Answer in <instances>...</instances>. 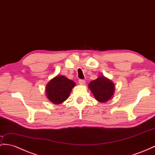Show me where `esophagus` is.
<instances>
[{
  "instance_id": "esophagus-1",
  "label": "esophagus",
  "mask_w": 155,
  "mask_h": 155,
  "mask_svg": "<svg viewBox=\"0 0 155 155\" xmlns=\"http://www.w3.org/2000/svg\"><path fill=\"white\" fill-rule=\"evenodd\" d=\"M78 82L81 85H84L86 83V81H85V80H79Z\"/></svg>"
}]
</instances>
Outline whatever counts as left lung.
<instances>
[{
    "mask_svg": "<svg viewBox=\"0 0 155 155\" xmlns=\"http://www.w3.org/2000/svg\"><path fill=\"white\" fill-rule=\"evenodd\" d=\"M88 88L95 99L102 104L112 98L115 90L113 82L104 75H100L96 80L91 81L88 84Z\"/></svg>",
    "mask_w": 155,
    "mask_h": 155,
    "instance_id": "1",
    "label": "left lung"
}]
</instances>
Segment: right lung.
Here are the masks:
<instances>
[{
  "mask_svg": "<svg viewBox=\"0 0 155 155\" xmlns=\"http://www.w3.org/2000/svg\"><path fill=\"white\" fill-rule=\"evenodd\" d=\"M76 86L75 82L63 75H57L48 82L46 95L50 101L58 105L68 99L71 90Z\"/></svg>",
  "mask_w": 155,
  "mask_h": 155,
  "instance_id": "1",
  "label": "right lung"
}]
</instances>
